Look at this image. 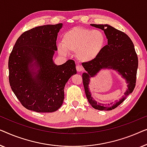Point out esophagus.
<instances>
[{
	"mask_svg": "<svg viewBox=\"0 0 147 147\" xmlns=\"http://www.w3.org/2000/svg\"><path fill=\"white\" fill-rule=\"evenodd\" d=\"M76 71H77V72H82L84 71V69L82 66L78 65V66H76Z\"/></svg>",
	"mask_w": 147,
	"mask_h": 147,
	"instance_id": "34e87169",
	"label": "esophagus"
}]
</instances>
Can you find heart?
I'll return each mask as SVG.
<instances>
[{"label":"heart","instance_id":"heart-1","mask_svg":"<svg viewBox=\"0 0 147 147\" xmlns=\"http://www.w3.org/2000/svg\"><path fill=\"white\" fill-rule=\"evenodd\" d=\"M106 43V36L98 30L74 27L65 32L62 43L58 45L60 55H67L75 52L76 59L82 63L93 61L102 52Z\"/></svg>","mask_w":147,"mask_h":147}]
</instances>
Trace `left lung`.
I'll list each match as a JSON object with an SVG mask.
<instances>
[{
  "label": "left lung",
  "mask_w": 147,
  "mask_h": 147,
  "mask_svg": "<svg viewBox=\"0 0 147 147\" xmlns=\"http://www.w3.org/2000/svg\"><path fill=\"white\" fill-rule=\"evenodd\" d=\"M92 26L104 30L108 44L98 57L93 61L82 64L86 73L82 74L84 91L88 102L94 109L100 111L113 110L121 105L133 91L136 85L138 69V57L131 39L125 32L116 29L109 24H91ZM113 69L124 78L128 84V89L123 98L113 105H107L97 103L91 96L88 88L90 78L93 77L101 69Z\"/></svg>",
  "instance_id": "obj_1"
}]
</instances>
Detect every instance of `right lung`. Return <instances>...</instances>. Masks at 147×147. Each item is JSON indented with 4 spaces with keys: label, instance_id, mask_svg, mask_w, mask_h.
<instances>
[{
    "label": "right lung",
    "instance_id": "right-lung-1",
    "mask_svg": "<svg viewBox=\"0 0 147 147\" xmlns=\"http://www.w3.org/2000/svg\"><path fill=\"white\" fill-rule=\"evenodd\" d=\"M63 24L37 26L17 39L9 59V83L22 106L37 113H53L63 105L65 84L76 74L69 60L61 65L53 61L58 32Z\"/></svg>",
    "mask_w": 147,
    "mask_h": 147
}]
</instances>
